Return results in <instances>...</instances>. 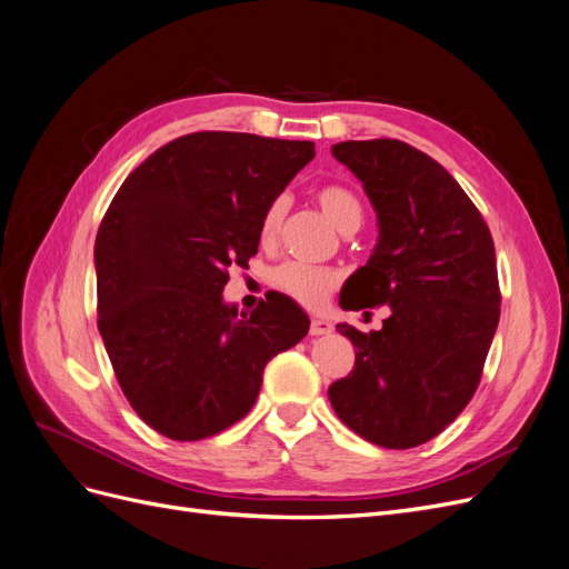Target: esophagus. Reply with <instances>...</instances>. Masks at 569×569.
Returning <instances> with one entry per match:
<instances>
[{"instance_id":"esophagus-1","label":"esophagus","mask_w":569,"mask_h":569,"mask_svg":"<svg viewBox=\"0 0 569 569\" xmlns=\"http://www.w3.org/2000/svg\"><path fill=\"white\" fill-rule=\"evenodd\" d=\"M332 332V322L330 320H322V318H313L311 320V335L313 337H322V335H330Z\"/></svg>"}]
</instances>
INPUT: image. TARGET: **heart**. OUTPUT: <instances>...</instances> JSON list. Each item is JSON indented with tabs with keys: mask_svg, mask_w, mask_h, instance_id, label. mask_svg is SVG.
Returning <instances> with one entry per match:
<instances>
[{
	"mask_svg": "<svg viewBox=\"0 0 569 569\" xmlns=\"http://www.w3.org/2000/svg\"><path fill=\"white\" fill-rule=\"evenodd\" d=\"M316 199H318V206L322 209V213L330 218V222L339 232L356 230L360 226V220H363V203H360V199L347 187H341V184L322 187ZM282 218H284V201L274 199L261 218V242L263 244H270L272 239L278 237ZM337 280L339 278L332 268L308 266L301 261L282 263L278 270L272 272V284L306 308L325 306L327 297H330L332 289L337 287Z\"/></svg>",
	"mask_w": 569,
	"mask_h": 569,
	"instance_id": "heart-1",
	"label": "heart"
}]
</instances>
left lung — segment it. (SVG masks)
<instances>
[{
	"label": "left lung",
	"mask_w": 569,
	"mask_h": 569,
	"mask_svg": "<svg viewBox=\"0 0 569 569\" xmlns=\"http://www.w3.org/2000/svg\"><path fill=\"white\" fill-rule=\"evenodd\" d=\"M363 182L377 244L343 282V311L389 306L370 335L337 325L353 370L327 389L339 420L385 449L435 439L470 403L501 318L493 239L453 176L399 140L339 142Z\"/></svg>",
	"instance_id": "obj_1"
}]
</instances>
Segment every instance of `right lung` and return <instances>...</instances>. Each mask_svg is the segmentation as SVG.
Listing matches in <instances>:
<instances>
[{"instance_id": "add662e5", "label": "right lung", "mask_w": 569, "mask_h": 569, "mask_svg": "<svg viewBox=\"0 0 569 569\" xmlns=\"http://www.w3.org/2000/svg\"><path fill=\"white\" fill-rule=\"evenodd\" d=\"M313 157V142L192 132L116 192L94 242L97 325L126 399L159 435L199 441L242 420L268 360L306 337L297 301L274 295L237 316L222 289Z\"/></svg>"}]
</instances>
